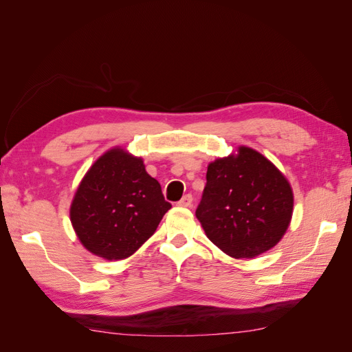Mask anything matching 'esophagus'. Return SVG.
Instances as JSON below:
<instances>
[{
  "instance_id": "obj_1",
  "label": "esophagus",
  "mask_w": 352,
  "mask_h": 352,
  "mask_svg": "<svg viewBox=\"0 0 352 352\" xmlns=\"http://www.w3.org/2000/svg\"><path fill=\"white\" fill-rule=\"evenodd\" d=\"M177 206H179V207H190V206H192V195L186 194L182 199H180V201L177 202Z\"/></svg>"
}]
</instances>
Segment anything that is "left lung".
I'll return each instance as SVG.
<instances>
[{"mask_svg": "<svg viewBox=\"0 0 352 352\" xmlns=\"http://www.w3.org/2000/svg\"><path fill=\"white\" fill-rule=\"evenodd\" d=\"M294 212L291 184L269 158L250 146L216 158L197 219L207 238L233 258H254L286 233Z\"/></svg>", "mask_w": 352, "mask_h": 352, "instance_id": "obj_1", "label": "left lung"}]
</instances>
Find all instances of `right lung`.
Here are the masks:
<instances>
[{"label":"right lung","instance_id":"add662e5","mask_svg":"<svg viewBox=\"0 0 352 352\" xmlns=\"http://www.w3.org/2000/svg\"><path fill=\"white\" fill-rule=\"evenodd\" d=\"M172 208L144 160L114 146L97 158L74 192L70 221L80 243L104 260H124L153 236Z\"/></svg>","mask_w":352,"mask_h":352}]
</instances>
